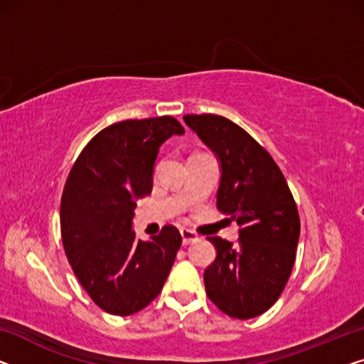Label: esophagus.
<instances>
[{"label":"esophagus","instance_id":"1","mask_svg":"<svg viewBox=\"0 0 364 364\" xmlns=\"http://www.w3.org/2000/svg\"><path fill=\"white\" fill-rule=\"evenodd\" d=\"M181 238H183V245H189V243H194L198 240V234L196 232L189 230V229H181Z\"/></svg>","mask_w":364,"mask_h":364}]
</instances>
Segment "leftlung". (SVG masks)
<instances>
[{"label": "left lung", "instance_id": "left-lung-1", "mask_svg": "<svg viewBox=\"0 0 364 364\" xmlns=\"http://www.w3.org/2000/svg\"><path fill=\"white\" fill-rule=\"evenodd\" d=\"M184 122L219 156L217 210L240 227L235 243L208 237L217 257L204 271L205 294L229 317H257L278 301L294 267L296 200L273 156L247 130L217 114H186Z\"/></svg>", "mask_w": 364, "mask_h": 364}]
</instances>
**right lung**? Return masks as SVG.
I'll list each match as a JSON object with an SVG mask.
<instances>
[{
	"mask_svg": "<svg viewBox=\"0 0 364 364\" xmlns=\"http://www.w3.org/2000/svg\"><path fill=\"white\" fill-rule=\"evenodd\" d=\"M184 129L175 117L127 119L111 124L81 150L60 203L63 250L75 276L97 307L132 316L161 292L181 235L164 225L150 242L132 232L135 200L154 186L159 147Z\"/></svg>",
	"mask_w": 364,
	"mask_h": 364,
	"instance_id": "right-lung-1",
	"label": "right lung"
}]
</instances>
